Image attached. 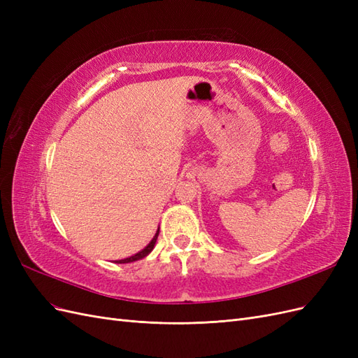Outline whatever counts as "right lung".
I'll use <instances>...</instances> for the list:
<instances>
[{"mask_svg": "<svg viewBox=\"0 0 358 358\" xmlns=\"http://www.w3.org/2000/svg\"><path fill=\"white\" fill-rule=\"evenodd\" d=\"M158 234H159V227H158V230H157L155 236L152 237V241H150V242L142 249V251L134 254V255H131V257H128V258H124V259H116L115 263H117V264H125V263H133V262H137V259L145 258L146 255H149L150 252H152V249L155 248V243H157V239H158Z\"/></svg>", "mask_w": 358, "mask_h": 358, "instance_id": "obj_1", "label": "right lung"}]
</instances>
